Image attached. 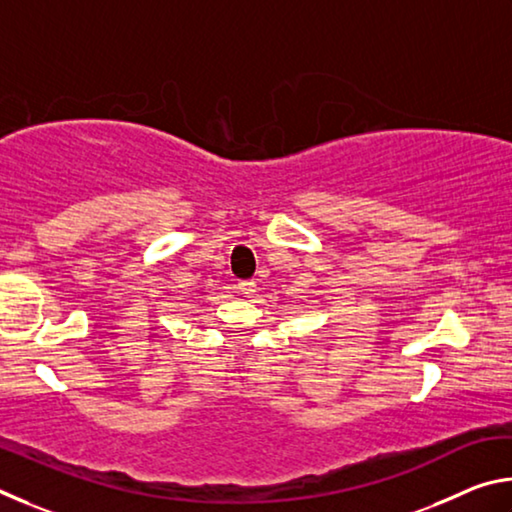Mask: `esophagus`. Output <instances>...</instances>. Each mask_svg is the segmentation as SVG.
<instances>
[{
  "instance_id": "obj_1",
  "label": "esophagus",
  "mask_w": 512,
  "mask_h": 512,
  "mask_svg": "<svg viewBox=\"0 0 512 512\" xmlns=\"http://www.w3.org/2000/svg\"><path fill=\"white\" fill-rule=\"evenodd\" d=\"M237 289H239V293L244 298H253L255 291H257V284L253 280H244V282L237 284Z\"/></svg>"
}]
</instances>
